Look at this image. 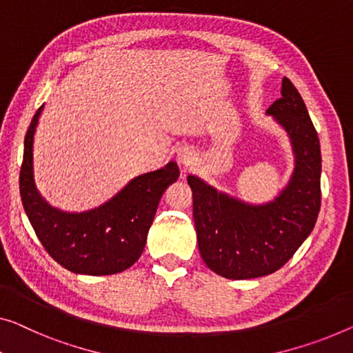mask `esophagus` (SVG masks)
Returning a JSON list of instances; mask_svg holds the SVG:
<instances>
[{"instance_id": "34e87169", "label": "esophagus", "mask_w": 353, "mask_h": 353, "mask_svg": "<svg viewBox=\"0 0 353 353\" xmlns=\"http://www.w3.org/2000/svg\"><path fill=\"white\" fill-rule=\"evenodd\" d=\"M176 157H177V161L181 163V165L188 166L193 161V149H192V147H188V145L179 147L177 152H176Z\"/></svg>"}]
</instances>
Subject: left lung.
I'll use <instances>...</instances> for the list:
<instances>
[{
  "label": "left lung",
  "instance_id": "1",
  "mask_svg": "<svg viewBox=\"0 0 353 353\" xmlns=\"http://www.w3.org/2000/svg\"><path fill=\"white\" fill-rule=\"evenodd\" d=\"M282 97L266 110L287 131L294 170L272 201L249 204L188 176L193 219L203 261L215 274L255 279L276 272L292 259L317 222L322 155L317 131L301 94L287 77Z\"/></svg>",
  "mask_w": 353,
  "mask_h": 353
}]
</instances>
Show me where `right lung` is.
<instances>
[{
	"mask_svg": "<svg viewBox=\"0 0 353 353\" xmlns=\"http://www.w3.org/2000/svg\"><path fill=\"white\" fill-rule=\"evenodd\" d=\"M41 106L25 136L20 196L31 227L57 263L76 274H117L143 254L161 194L177 181V163L131 179L115 196L85 212H63L41 196L34 183L33 143Z\"/></svg>",
	"mask_w": 353,
	"mask_h": 353,
	"instance_id": "1",
	"label": "right lung"
}]
</instances>
